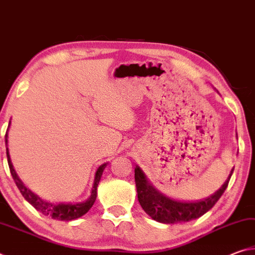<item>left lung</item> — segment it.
Instances as JSON below:
<instances>
[{"label":"left lung","mask_w":255,"mask_h":255,"mask_svg":"<svg viewBox=\"0 0 255 255\" xmlns=\"http://www.w3.org/2000/svg\"><path fill=\"white\" fill-rule=\"evenodd\" d=\"M233 171H234V167L232 169L227 180L214 195L202 200L185 202L171 199V198L159 192L148 182L147 178H146L144 172L140 170V167L136 166L135 182L138 201H139L141 208L145 210V213L149 215L156 222L163 224L190 222L192 219L201 217L202 215L213 208L226 190Z\"/></svg>","instance_id":"obj_1"}]
</instances>
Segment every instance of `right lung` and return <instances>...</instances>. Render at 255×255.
Segmentation results:
<instances>
[{
  "label": "right lung",
  "mask_w": 255,
  "mask_h": 255,
  "mask_svg": "<svg viewBox=\"0 0 255 255\" xmlns=\"http://www.w3.org/2000/svg\"><path fill=\"white\" fill-rule=\"evenodd\" d=\"M11 124V122H10ZM8 124V126H10ZM7 131L5 133V144H6V156H7V163H8V167H10L11 171V175L13 178L14 182L16 184V187L19 188L21 195L23 196V198L27 200L30 205L33 206L38 211H40L42 215L47 216V217L53 218V219H57V221H73V219L80 218L82 216L85 215L88 211L91 209V207L93 206L94 201L97 199V190H98V184L100 182L101 176L103 173V170L106 169L107 163L102 164V165L99 166V169L96 172V175H94V181H93V185H92V190H91V195H90L89 199L85 200L83 202H77V204H51V202L42 200L41 198L38 197L37 195L31 191V190L28 189L25 185L23 184L22 181L20 180V178L16 174V172L13 167V164L11 162V157L10 154H8V148H7Z\"/></svg>",
  "instance_id": "right-lung-1"
}]
</instances>
